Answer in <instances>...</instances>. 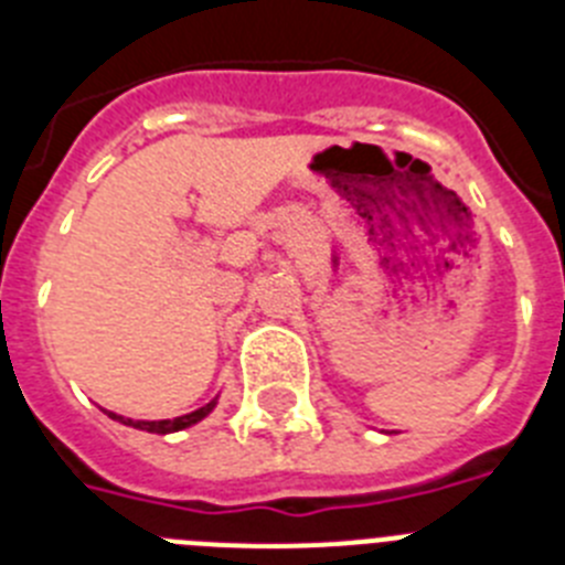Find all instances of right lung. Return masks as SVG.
<instances>
[{
  "instance_id": "obj_1",
  "label": "right lung",
  "mask_w": 565,
  "mask_h": 565,
  "mask_svg": "<svg viewBox=\"0 0 565 565\" xmlns=\"http://www.w3.org/2000/svg\"><path fill=\"white\" fill-rule=\"evenodd\" d=\"M214 407H217V396H214L209 404H203V407H198V411L186 413V416L161 418V422H135V418H124L113 411H104V413H107L113 422H121V424H127V427H135V430L154 433V436H169V433H181V430H186V427H194L198 422H203V418H206Z\"/></svg>"
}]
</instances>
